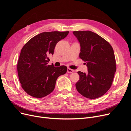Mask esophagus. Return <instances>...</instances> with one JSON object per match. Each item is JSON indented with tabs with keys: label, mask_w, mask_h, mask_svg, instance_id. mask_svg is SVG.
<instances>
[{
	"label": "esophagus",
	"mask_w": 131,
	"mask_h": 131,
	"mask_svg": "<svg viewBox=\"0 0 131 131\" xmlns=\"http://www.w3.org/2000/svg\"><path fill=\"white\" fill-rule=\"evenodd\" d=\"M74 72V70H73V69H70V68H68V69H67V73H73Z\"/></svg>",
	"instance_id": "obj_1"
}]
</instances>
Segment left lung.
<instances>
[{"instance_id":"1","label":"left lung","mask_w":131,"mask_h":131,"mask_svg":"<svg viewBox=\"0 0 131 131\" xmlns=\"http://www.w3.org/2000/svg\"><path fill=\"white\" fill-rule=\"evenodd\" d=\"M80 45L79 57L86 62L87 73L78 72L80 76L75 86L83 96L95 99L102 96L112 86L116 70L114 50L110 43L97 34L90 30L74 31Z\"/></svg>"}]
</instances>
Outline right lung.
Segmentation results:
<instances>
[{"label":"right lung","instance_id":"obj_1","mask_svg":"<svg viewBox=\"0 0 131 131\" xmlns=\"http://www.w3.org/2000/svg\"><path fill=\"white\" fill-rule=\"evenodd\" d=\"M69 31H47L30 39L23 47L17 62V72L22 89L35 98H42L54 90L57 78L66 73L67 67L48 65L57 43Z\"/></svg>","mask_w":131,"mask_h":131}]
</instances>
